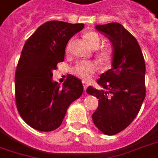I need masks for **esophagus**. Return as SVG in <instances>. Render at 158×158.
<instances>
[{
    "instance_id": "1",
    "label": "esophagus",
    "mask_w": 158,
    "mask_h": 158,
    "mask_svg": "<svg viewBox=\"0 0 158 158\" xmlns=\"http://www.w3.org/2000/svg\"><path fill=\"white\" fill-rule=\"evenodd\" d=\"M82 84H83V86H84V90H86L87 87H88V85H88V83L85 82V81H83Z\"/></svg>"
}]
</instances>
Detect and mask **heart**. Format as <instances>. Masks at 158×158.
I'll return each instance as SVG.
<instances>
[{
    "label": "heart",
    "instance_id": "obj_1",
    "mask_svg": "<svg viewBox=\"0 0 158 158\" xmlns=\"http://www.w3.org/2000/svg\"><path fill=\"white\" fill-rule=\"evenodd\" d=\"M85 39L88 42V44L90 45V47L97 48L101 44V37L98 33L95 31H89L85 35ZM73 42V39H70L67 44V52L70 51L72 44ZM97 57L99 60L104 62L109 63L113 59V50L110 48H102L99 49L97 52ZM98 66L95 61H84L80 60L73 67L72 71L73 73L79 77L80 79L84 80H88L92 74H94L96 72H98Z\"/></svg>",
    "mask_w": 158,
    "mask_h": 158
}]
</instances>
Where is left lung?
I'll use <instances>...</instances> for the list:
<instances>
[{"mask_svg": "<svg viewBox=\"0 0 158 158\" xmlns=\"http://www.w3.org/2000/svg\"><path fill=\"white\" fill-rule=\"evenodd\" d=\"M112 42V68L97 83L103 89L87 88L88 94L98 98L92 121L101 132L114 135L127 127L140 110L145 98V63L136 38L119 23L96 26Z\"/></svg>", "mask_w": 158, "mask_h": 158, "instance_id": "1", "label": "left lung"}]
</instances>
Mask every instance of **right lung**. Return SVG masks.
<instances>
[{
  "mask_svg": "<svg viewBox=\"0 0 158 158\" xmlns=\"http://www.w3.org/2000/svg\"><path fill=\"white\" fill-rule=\"evenodd\" d=\"M83 28L84 24L52 20L25 42L15 72V101L19 114L32 128H58L69 105L82 95L80 79L68 74L60 87L52 81V71L64 60L69 39Z\"/></svg>",
  "mask_w": 158,
  "mask_h": 158,
  "instance_id": "obj_1",
  "label": "right lung"
}]
</instances>
